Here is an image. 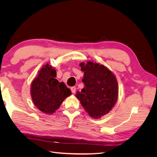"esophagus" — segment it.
<instances>
[{"label": "esophagus", "mask_w": 157, "mask_h": 157, "mask_svg": "<svg viewBox=\"0 0 157 157\" xmlns=\"http://www.w3.org/2000/svg\"><path fill=\"white\" fill-rule=\"evenodd\" d=\"M76 90H77V89H76V88L74 87V86L71 88V92H72L73 94H75L76 92Z\"/></svg>", "instance_id": "obj_1"}]
</instances>
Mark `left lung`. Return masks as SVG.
<instances>
[{
	"label": "left lung",
	"mask_w": 157,
	"mask_h": 157,
	"mask_svg": "<svg viewBox=\"0 0 157 157\" xmlns=\"http://www.w3.org/2000/svg\"><path fill=\"white\" fill-rule=\"evenodd\" d=\"M84 87L75 96L90 117L100 118L115 106L118 95L115 75L103 65L88 61L80 63Z\"/></svg>",
	"instance_id": "1"
}]
</instances>
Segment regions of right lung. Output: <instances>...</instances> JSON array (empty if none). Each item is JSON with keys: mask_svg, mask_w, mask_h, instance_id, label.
I'll return each mask as SVG.
<instances>
[{"mask_svg": "<svg viewBox=\"0 0 157 157\" xmlns=\"http://www.w3.org/2000/svg\"><path fill=\"white\" fill-rule=\"evenodd\" d=\"M56 77V71L48 63L44 65L31 85L33 103L40 111L48 115L56 112L70 95L71 90Z\"/></svg>", "mask_w": 157, "mask_h": 157, "instance_id": "obj_1", "label": "right lung"}]
</instances>
